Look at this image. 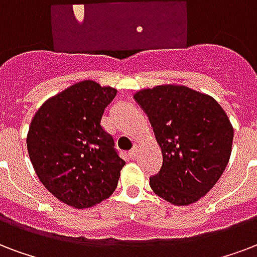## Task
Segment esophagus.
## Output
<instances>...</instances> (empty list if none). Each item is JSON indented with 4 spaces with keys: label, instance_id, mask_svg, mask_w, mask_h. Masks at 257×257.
I'll return each mask as SVG.
<instances>
[{
    "label": "esophagus",
    "instance_id": "34e87169",
    "mask_svg": "<svg viewBox=\"0 0 257 257\" xmlns=\"http://www.w3.org/2000/svg\"><path fill=\"white\" fill-rule=\"evenodd\" d=\"M137 154H139V146H135L132 150H131L129 155H131V158H132V159H136Z\"/></svg>",
    "mask_w": 257,
    "mask_h": 257
}]
</instances>
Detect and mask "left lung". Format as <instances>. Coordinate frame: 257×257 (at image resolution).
I'll return each instance as SVG.
<instances>
[{
    "mask_svg": "<svg viewBox=\"0 0 257 257\" xmlns=\"http://www.w3.org/2000/svg\"><path fill=\"white\" fill-rule=\"evenodd\" d=\"M162 148L163 164L151 189L186 206L206 195L230 158L233 126L214 98L186 86L162 85L135 94Z\"/></svg>",
    "mask_w": 257,
    "mask_h": 257,
    "instance_id": "left-lung-1",
    "label": "left lung"
}]
</instances>
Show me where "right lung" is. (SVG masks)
<instances>
[{"label": "right lung", "mask_w": 257, "mask_h": 257, "mask_svg": "<svg viewBox=\"0 0 257 257\" xmlns=\"http://www.w3.org/2000/svg\"><path fill=\"white\" fill-rule=\"evenodd\" d=\"M117 90L82 81L51 97L33 115L27 148L36 175L54 197L86 209L110 197L125 162L101 126Z\"/></svg>", "instance_id": "1"}]
</instances>
